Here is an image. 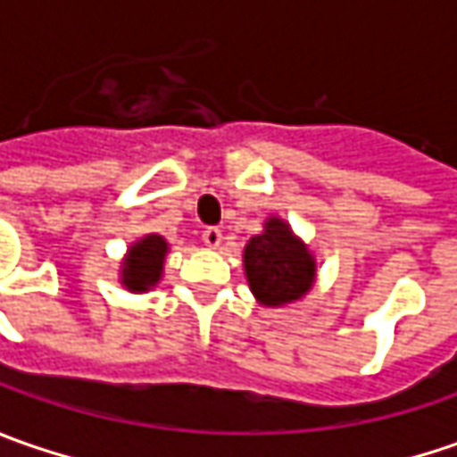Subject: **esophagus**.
<instances>
[{
  "label": "esophagus",
  "instance_id": "34e87169",
  "mask_svg": "<svg viewBox=\"0 0 457 457\" xmlns=\"http://www.w3.org/2000/svg\"><path fill=\"white\" fill-rule=\"evenodd\" d=\"M220 238H223V234H220L219 226H208V228L203 231V244H205V246H211V249L220 246Z\"/></svg>",
  "mask_w": 457,
  "mask_h": 457
}]
</instances>
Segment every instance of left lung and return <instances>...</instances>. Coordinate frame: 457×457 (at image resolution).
<instances>
[{"mask_svg": "<svg viewBox=\"0 0 457 457\" xmlns=\"http://www.w3.org/2000/svg\"><path fill=\"white\" fill-rule=\"evenodd\" d=\"M244 272L262 305L282 307L310 292L315 282V256L292 234L290 223L270 216L264 231L244 246Z\"/></svg>", "mask_w": 457, "mask_h": 457, "instance_id": "8db88e82", "label": "left lung"}]
</instances>
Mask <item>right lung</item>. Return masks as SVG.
<instances>
[{"label":"right lung","mask_w":457,"mask_h":457,"mask_svg":"<svg viewBox=\"0 0 457 457\" xmlns=\"http://www.w3.org/2000/svg\"><path fill=\"white\" fill-rule=\"evenodd\" d=\"M167 241L160 234H147L134 241L121 262V285L129 292H147L162 277L167 256Z\"/></svg>","instance_id":"right-lung-1"}]
</instances>
